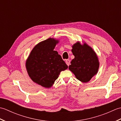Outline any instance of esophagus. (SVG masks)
<instances>
[{"mask_svg":"<svg viewBox=\"0 0 121 121\" xmlns=\"http://www.w3.org/2000/svg\"><path fill=\"white\" fill-rule=\"evenodd\" d=\"M65 62H66V65H68V66H69V65H70V60H69V59H68V60H66Z\"/></svg>","mask_w":121,"mask_h":121,"instance_id":"1","label":"esophagus"}]
</instances>
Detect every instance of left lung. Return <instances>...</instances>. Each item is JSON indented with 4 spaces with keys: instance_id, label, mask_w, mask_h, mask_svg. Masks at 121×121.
<instances>
[{
    "instance_id": "obj_1",
    "label": "left lung",
    "mask_w": 121,
    "mask_h": 121,
    "mask_svg": "<svg viewBox=\"0 0 121 121\" xmlns=\"http://www.w3.org/2000/svg\"><path fill=\"white\" fill-rule=\"evenodd\" d=\"M72 52L75 58L71 61L69 70L79 81L87 83L98 71L99 62L96 53L86 43L82 45L79 42L72 46Z\"/></svg>"
}]
</instances>
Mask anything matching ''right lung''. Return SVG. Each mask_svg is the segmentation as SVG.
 I'll list each match as a JSON object with an SVG mask.
<instances>
[{"label":"right lung","mask_w":121,"mask_h":121,"mask_svg":"<svg viewBox=\"0 0 121 121\" xmlns=\"http://www.w3.org/2000/svg\"><path fill=\"white\" fill-rule=\"evenodd\" d=\"M59 40L49 38L38 43L30 52L26 68L32 80L45 88H50L61 71L67 69L60 55L54 50Z\"/></svg>","instance_id":"obj_1"}]
</instances>
